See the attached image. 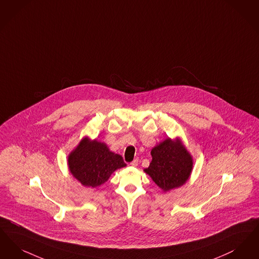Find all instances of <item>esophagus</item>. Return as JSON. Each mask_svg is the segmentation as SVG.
I'll return each instance as SVG.
<instances>
[{
  "mask_svg": "<svg viewBox=\"0 0 259 259\" xmlns=\"http://www.w3.org/2000/svg\"><path fill=\"white\" fill-rule=\"evenodd\" d=\"M130 164H131V166H133V167H136V166L138 165V159H135V160L132 161Z\"/></svg>",
  "mask_w": 259,
  "mask_h": 259,
  "instance_id": "1",
  "label": "esophagus"
}]
</instances>
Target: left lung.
<instances>
[{"label": "left lung", "mask_w": 259, "mask_h": 259, "mask_svg": "<svg viewBox=\"0 0 259 259\" xmlns=\"http://www.w3.org/2000/svg\"><path fill=\"white\" fill-rule=\"evenodd\" d=\"M152 161L144 172L164 192L180 188L191 177L193 158L180 137H170L151 151Z\"/></svg>", "instance_id": "1"}]
</instances>
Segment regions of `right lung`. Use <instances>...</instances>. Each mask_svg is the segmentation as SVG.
<instances>
[{
	"label": "right lung",
	"mask_w": 259,
	"mask_h": 259,
	"mask_svg": "<svg viewBox=\"0 0 259 259\" xmlns=\"http://www.w3.org/2000/svg\"><path fill=\"white\" fill-rule=\"evenodd\" d=\"M70 174L88 188H97L110 178L117 169L126 166L121 155L115 154L104 142L83 137L68 156Z\"/></svg>",
	"instance_id": "obj_1"
}]
</instances>
